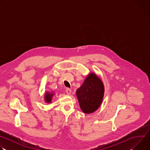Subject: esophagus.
Returning <instances> with one entry per match:
<instances>
[{"mask_svg":"<svg viewBox=\"0 0 150 150\" xmlns=\"http://www.w3.org/2000/svg\"><path fill=\"white\" fill-rule=\"evenodd\" d=\"M66 92H67V93L68 94H71V93L72 91H71V90L70 88H67L66 89Z\"/></svg>","mask_w":150,"mask_h":150,"instance_id":"34e87169","label":"esophagus"}]
</instances>
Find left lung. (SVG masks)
Here are the masks:
<instances>
[{"label": "left lung", "mask_w": 150, "mask_h": 150, "mask_svg": "<svg viewBox=\"0 0 150 150\" xmlns=\"http://www.w3.org/2000/svg\"><path fill=\"white\" fill-rule=\"evenodd\" d=\"M104 87L101 80L94 73L90 74L76 90L82 111L90 114L98 109L103 101Z\"/></svg>", "instance_id": "left-lung-1"}]
</instances>
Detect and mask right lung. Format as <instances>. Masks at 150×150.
Instances as JSON below:
<instances>
[{"instance_id":"obj_1","label":"right lung","mask_w":150,"mask_h":150,"mask_svg":"<svg viewBox=\"0 0 150 150\" xmlns=\"http://www.w3.org/2000/svg\"><path fill=\"white\" fill-rule=\"evenodd\" d=\"M53 93H46V94H45V101H46V102H47V103H50L51 102V101H52V97H53Z\"/></svg>"}]
</instances>
